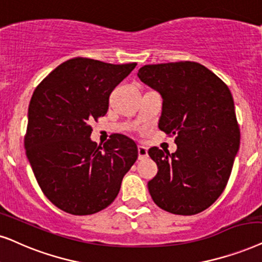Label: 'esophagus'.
I'll return each mask as SVG.
<instances>
[{
  "label": "esophagus",
  "instance_id": "esophagus-1",
  "mask_svg": "<svg viewBox=\"0 0 262 262\" xmlns=\"http://www.w3.org/2000/svg\"><path fill=\"white\" fill-rule=\"evenodd\" d=\"M148 156V148L144 147V145H138V159L142 160V159H145Z\"/></svg>",
  "mask_w": 262,
  "mask_h": 262
}]
</instances>
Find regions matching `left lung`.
Segmentation results:
<instances>
[{
	"label": "left lung",
	"mask_w": 262,
	"mask_h": 262,
	"mask_svg": "<svg viewBox=\"0 0 262 262\" xmlns=\"http://www.w3.org/2000/svg\"><path fill=\"white\" fill-rule=\"evenodd\" d=\"M137 76L161 95L159 128L176 136L172 154L156 147L148 150L158 165L148 182L152 201L179 215L202 212L222 195L239 149L231 91L212 71L191 61L145 64Z\"/></svg>",
	"instance_id": "obj_1"
}]
</instances>
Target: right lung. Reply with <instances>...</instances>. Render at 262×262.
<instances>
[{
    "mask_svg": "<svg viewBox=\"0 0 262 262\" xmlns=\"http://www.w3.org/2000/svg\"><path fill=\"white\" fill-rule=\"evenodd\" d=\"M86 57L67 60L36 88L29 106L26 156L57 208L89 215L111 205L137 160V145L113 135L103 147L90 138V123L108 111L110 95L136 67Z\"/></svg>",
    "mask_w": 262,
    "mask_h": 262,
    "instance_id": "1",
    "label": "right lung"
}]
</instances>
